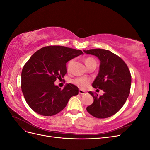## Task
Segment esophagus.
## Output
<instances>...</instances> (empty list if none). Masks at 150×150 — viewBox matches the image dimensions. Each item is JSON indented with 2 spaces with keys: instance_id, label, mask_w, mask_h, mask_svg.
Listing matches in <instances>:
<instances>
[{
  "instance_id": "34e87169",
  "label": "esophagus",
  "mask_w": 150,
  "mask_h": 150,
  "mask_svg": "<svg viewBox=\"0 0 150 150\" xmlns=\"http://www.w3.org/2000/svg\"><path fill=\"white\" fill-rule=\"evenodd\" d=\"M79 93L80 94H86V91H83L82 89H79Z\"/></svg>"
}]
</instances>
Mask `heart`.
Listing matches in <instances>:
<instances>
[{"label": "heart", "instance_id": "heart-1", "mask_svg": "<svg viewBox=\"0 0 150 150\" xmlns=\"http://www.w3.org/2000/svg\"><path fill=\"white\" fill-rule=\"evenodd\" d=\"M74 60H71L69 61L67 64V70L69 71L71 69V67L73 63ZM85 64L87 66V67L92 64H96V61H95L94 59L92 57H87L85 59ZM90 82V80L88 78H77L75 79H73L71 80V83L72 84H74L76 85L78 87L81 88V89H85L86 88H87V86H88V84Z\"/></svg>", "mask_w": 150, "mask_h": 150}]
</instances>
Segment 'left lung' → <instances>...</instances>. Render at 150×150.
Returning a JSON list of instances; mask_svg holds the SVG:
<instances>
[{
	"mask_svg": "<svg viewBox=\"0 0 150 150\" xmlns=\"http://www.w3.org/2000/svg\"><path fill=\"white\" fill-rule=\"evenodd\" d=\"M84 52L96 56L100 61L98 74L92 86L104 91L100 96L89 92L94 102L86 110L95 117L106 118L118 112L129 96L131 84L129 70L121 57L108 50L94 49Z\"/></svg>",
	"mask_w": 150,
	"mask_h": 150,
	"instance_id": "obj_1",
	"label": "left lung"
}]
</instances>
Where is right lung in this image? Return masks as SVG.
<instances>
[{"mask_svg": "<svg viewBox=\"0 0 150 150\" xmlns=\"http://www.w3.org/2000/svg\"><path fill=\"white\" fill-rule=\"evenodd\" d=\"M83 52L64 46H50L36 51L24 66L21 89L29 107L42 116H53L61 111L78 88L67 84L63 89L54 82L67 72L66 63Z\"/></svg>", "mask_w": 150, "mask_h": 150, "instance_id": "add662e5", "label": "right lung"}]
</instances>
